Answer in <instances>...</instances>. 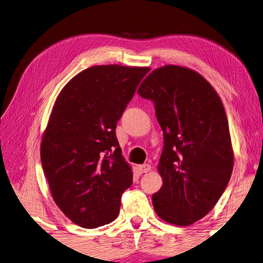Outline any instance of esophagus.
<instances>
[{
	"label": "esophagus",
	"instance_id": "esophagus-1",
	"mask_svg": "<svg viewBox=\"0 0 263 263\" xmlns=\"http://www.w3.org/2000/svg\"><path fill=\"white\" fill-rule=\"evenodd\" d=\"M151 164H148V163H144V164H139V166H138V171H139L140 173H147V172H149L151 171Z\"/></svg>",
	"mask_w": 263,
	"mask_h": 263
}]
</instances>
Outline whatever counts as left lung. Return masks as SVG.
<instances>
[{"label":"left lung","instance_id":"left-lung-1","mask_svg":"<svg viewBox=\"0 0 263 263\" xmlns=\"http://www.w3.org/2000/svg\"><path fill=\"white\" fill-rule=\"evenodd\" d=\"M154 103L163 132L152 202L162 220L188 226L210 212L229 184L233 151L224 105L201 74L175 65L153 70L138 89Z\"/></svg>","mask_w":263,"mask_h":263}]
</instances>
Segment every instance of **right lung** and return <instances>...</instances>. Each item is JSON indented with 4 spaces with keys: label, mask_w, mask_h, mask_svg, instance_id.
Wrapping results in <instances>:
<instances>
[{
    "label": "right lung",
    "mask_w": 263,
    "mask_h": 263,
    "mask_svg": "<svg viewBox=\"0 0 263 263\" xmlns=\"http://www.w3.org/2000/svg\"><path fill=\"white\" fill-rule=\"evenodd\" d=\"M148 67L94 66L62 88L44 132L41 160L53 199L75 224L96 229L114 221L131 167L116 125Z\"/></svg>",
    "instance_id": "add662e5"
}]
</instances>
